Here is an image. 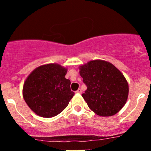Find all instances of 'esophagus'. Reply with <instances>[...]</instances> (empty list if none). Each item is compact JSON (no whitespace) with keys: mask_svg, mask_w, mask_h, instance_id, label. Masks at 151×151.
Instances as JSON below:
<instances>
[{"mask_svg":"<svg viewBox=\"0 0 151 151\" xmlns=\"http://www.w3.org/2000/svg\"><path fill=\"white\" fill-rule=\"evenodd\" d=\"M76 93H83V91H82V90L80 89V88H79V89L76 91Z\"/></svg>","mask_w":151,"mask_h":151,"instance_id":"1","label":"esophagus"}]
</instances>
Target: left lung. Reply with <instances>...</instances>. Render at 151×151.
Listing matches in <instances>:
<instances>
[{"label":"left lung","instance_id":"8db88e82","mask_svg":"<svg viewBox=\"0 0 151 151\" xmlns=\"http://www.w3.org/2000/svg\"><path fill=\"white\" fill-rule=\"evenodd\" d=\"M87 90L82 96L88 107L101 117L118 113L127 101L129 84L113 64L94 60L79 67Z\"/></svg>","mask_w":151,"mask_h":151}]
</instances>
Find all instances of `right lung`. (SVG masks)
I'll return each mask as SVG.
<instances>
[{
    "instance_id": "obj_1",
    "label": "right lung",
    "mask_w": 151,
    "mask_h": 151,
    "mask_svg": "<svg viewBox=\"0 0 151 151\" xmlns=\"http://www.w3.org/2000/svg\"><path fill=\"white\" fill-rule=\"evenodd\" d=\"M67 68L49 63L35 68L25 80L22 96L30 109L43 118L60 114L68 106L74 93L66 79Z\"/></svg>"
}]
</instances>
